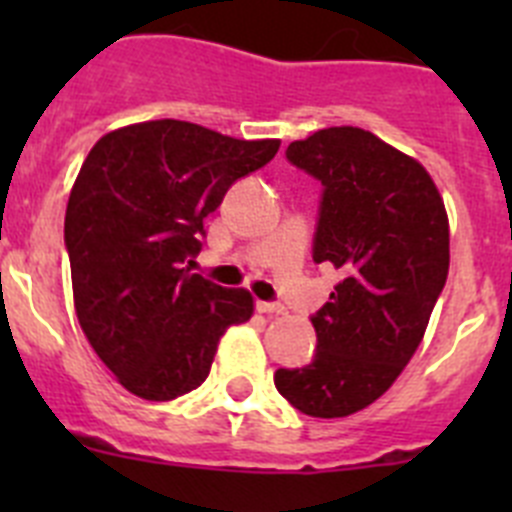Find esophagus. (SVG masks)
<instances>
[{
  "label": "esophagus",
  "instance_id": "1",
  "mask_svg": "<svg viewBox=\"0 0 512 512\" xmlns=\"http://www.w3.org/2000/svg\"><path fill=\"white\" fill-rule=\"evenodd\" d=\"M256 310L266 312V315H282L284 305H279V302H264V300H259V302H256Z\"/></svg>",
  "mask_w": 512,
  "mask_h": 512
}]
</instances>
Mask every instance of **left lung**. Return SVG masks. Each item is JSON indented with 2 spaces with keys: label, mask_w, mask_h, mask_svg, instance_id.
I'll use <instances>...</instances> for the list:
<instances>
[{
  "label": "left lung",
  "mask_w": 512,
  "mask_h": 512,
  "mask_svg": "<svg viewBox=\"0 0 512 512\" xmlns=\"http://www.w3.org/2000/svg\"><path fill=\"white\" fill-rule=\"evenodd\" d=\"M320 192L312 261L341 271L310 315L318 346L274 384L300 413L372 405L413 359L449 277V217L428 171L361 128H325L287 148Z\"/></svg>",
  "instance_id": "obj_1"
}]
</instances>
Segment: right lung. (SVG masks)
I'll return each instance as SVG.
<instances>
[{
	"mask_svg": "<svg viewBox=\"0 0 512 512\" xmlns=\"http://www.w3.org/2000/svg\"><path fill=\"white\" fill-rule=\"evenodd\" d=\"M279 140H235L182 120H151L94 143L71 189L63 241L81 330L125 390L174 400L210 374L228 325L253 297L189 266L205 217Z\"/></svg>",
	"mask_w": 512,
	"mask_h": 512,
	"instance_id": "add662e5",
	"label": "right lung"
}]
</instances>
